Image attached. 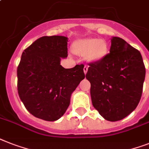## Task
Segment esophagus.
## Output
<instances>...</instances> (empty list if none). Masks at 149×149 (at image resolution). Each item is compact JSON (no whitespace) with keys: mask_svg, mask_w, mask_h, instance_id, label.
Returning <instances> with one entry per match:
<instances>
[{"mask_svg":"<svg viewBox=\"0 0 149 149\" xmlns=\"http://www.w3.org/2000/svg\"><path fill=\"white\" fill-rule=\"evenodd\" d=\"M88 67H89V66H87V65H85V66H84V68H83V71H84V73H85V74H86L87 71H88Z\"/></svg>","mask_w":149,"mask_h":149,"instance_id":"esophagus-1","label":"esophagus"}]
</instances>
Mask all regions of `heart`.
<instances>
[{"mask_svg": "<svg viewBox=\"0 0 149 149\" xmlns=\"http://www.w3.org/2000/svg\"><path fill=\"white\" fill-rule=\"evenodd\" d=\"M74 49L81 54H87L89 61L97 62L106 55L108 47L106 41L98 38H85L76 42Z\"/></svg>", "mask_w": 149, "mask_h": 149, "instance_id": "1", "label": "heart"}]
</instances>
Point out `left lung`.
Returning a JSON list of instances; mask_svg holds the SVG:
<instances>
[{
  "mask_svg": "<svg viewBox=\"0 0 149 149\" xmlns=\"http://www.w3.org/2000/svg\"><path fill=\"white\" fill-rule=\"evenodd\" d=\"M92 103L110 122L125 118L137 107L146 68L140 52L120 37H112L109 54L89 64Z\"/></svg>",
  "mask_w": 149,
  "mask_h": 149,
  "instance_id": "8db88e82",
  "label": "left lung"
}]
</instances>
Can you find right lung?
Here are the masks:
<instances>
[{
  "mask_svg": "<svg viewBox=\"0 0 149 149\" xmlns=\"http://www.w3.org/2000/svg\"><path fill=\"white\" fill-rule=\"evenodd\" d=\"M68 37H42L27 47L17 67V90L30 113L45 121L58 120L70 103L72 92L85 78L83 64L65 69Z\"/></svg>",
  "mask_w": 149,
  "mask_h": 149,
  "instance_id": "obj_1",
  "label": "right lung"
}]
</instances>
